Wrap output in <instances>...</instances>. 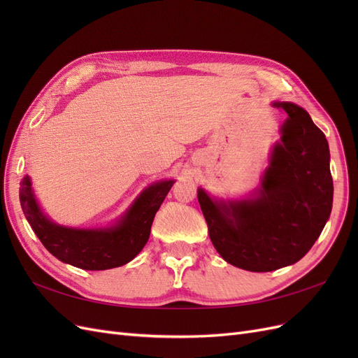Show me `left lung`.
Segmentation results:
<instances>
[{"label": "left lung", "mask_w": 358, "mask_h": 358, "mask_svg": "<svg viewBox=\"0 0 358 358\" xmlns=\"http://www.w3.org/2000/svg\"><path fill=\"white\" fill-rule=\"evenodd\" d=\"M273 106L288 117L255 197L225 203L197 191L215 249L227 263L249 272L297 263L320 237L333 204L326 136L300 106Z\"/></svg>", "instance_id": "1"}]
</instances>
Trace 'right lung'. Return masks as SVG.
<instances>
[{
  "instance_id": "add662e5",
  "label": "right lung",
  "mask_w": 358,
  "mask_h": 358,
  "mask_svg": "<svg viewBox=\"0 0 358 358\" xmlns=\"http://www.w3.org/2000/svg\"><path fill=\"white\" fill-rule=\"evenodd\" d=\"M175 180H161L148 187L116 225L109 229H70L52 222L41 212L31 188L29 176L20 185V206L31 229L48 251L83 270H107L124 266L146 245L150 225Z\"/></svg>"
}]
</instances>
